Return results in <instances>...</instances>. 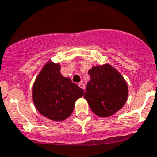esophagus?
<instances>
[{"label": "esophagus", "instance_id": "1", "mask_svg": "<svg viewBox=\"0 0 157 157\" xmlns=\"http://www.w3.org/2000/svg\"><path fill=\"white\" fill-rule=\"evenodd\" d=\"M78 86H79V87H80V88H81V89H82V90H85V85H84V84H83L82 82L79 83V84H78Z\"/></svg>", "mask_w": 157, "mask_h": 157}]
</instances>
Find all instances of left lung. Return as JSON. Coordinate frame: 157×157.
Listing matches in <instances>:
<instances>
[{"instance_id": "8db88e82", "label": "left lung", "mask_w": 157, "mask_h": 157, "mask_svg": "<svg viewBox=\"0 0 157 157\" xmlns=\"http://www.w3.org/2000/svg\"><path fill=\"white\" fill-rule=\"evenodd\" d=\"M88 73L90 81L84 98L92 111L105 118L122 109L128 96V87L123 76L108 63L93 66Z\"/></svg>"}]
</instances>
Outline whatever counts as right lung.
I'll list each match as a JSON object with an SVG mask.
<instances>
[{
    "label": "right lung",
    "mask_w": 157,
    "mask_h": 157,
    "mask_svg": "<svg viewBox=\"0 0 157 157\" xmlns=\"http://www.w3.org/2000/svg\"><path fill=\"white\" fill-rule=\"evenodd\" d=\"M84 90L61 75L59 63L48 61L34 81L32 98L38 111L53 121H63L72 114L75 102Z\"/></svg>",
    "instance_id": "add662e5"
}]
</instances>
